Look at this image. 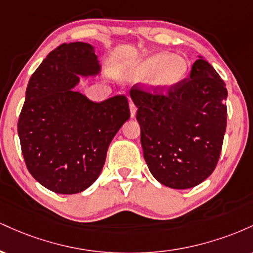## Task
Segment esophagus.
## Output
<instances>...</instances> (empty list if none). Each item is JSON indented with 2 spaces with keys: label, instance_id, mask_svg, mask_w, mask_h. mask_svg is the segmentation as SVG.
<instances>
[{
  "label": "esophagus",
  "instance_id": "esophagus-1",
  "mask_svg": "<svg viewBox=\"0 0 253 253\" xmlns=\"http://www.w3.org/2000/svg\"><path fill=\"white\" fill-rule=\"evenodd\" d=\"M129 110H130V117L134 118L135 114H136V107H135V104L133 103V102L129 103Z\"/></svg>",
  "mask_w": 253,
  "mask_h": 253
}]
</instances>
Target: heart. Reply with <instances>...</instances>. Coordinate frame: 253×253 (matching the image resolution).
<instances>
[{"label":"heart","instance_id":"heart-1","mask_svg":"<svg viewBox=\"0 0 253 253\" xmlns=\"http://www.w3.org/2000/svg\"><path fill=\"white\" fill-rule=\"evenodd\" d=\"M188 69L189 65L183 57L161 52L132 63L127 74L129 80L135 82L150 78L151 86L156 91L164 94L184 81Z\"/></svg>","mask_w":253,"mask_h":253}]
</instances>
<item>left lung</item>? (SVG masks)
<instances>
[{
  "label": "left lung",
  "instance_id": "left-lung-1",
  "mask_svg": "<svg viewBox=\"0 0 253 253\" xmlns=\"http://www.w3.org/2000/svg\"><path fill=\"white\" fill-rule=\"evenodd\" d=\"M140 125L144 158L152 176L172 189H189L210 177L221 152L227 121L226 84L201 56L190 78L168 91L130 89Z\"/></svg>",
  "mask_w": 253,
  "mask_h": 253
}]
</instances>
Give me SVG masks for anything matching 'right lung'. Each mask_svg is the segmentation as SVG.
Returning <instances> with one entry per match:
<instances>
[{"label":"right lung","mask_w":253,"mask_h":253,"mask_svg":"<svg viewBox=\"0 0 253 253\" xmlns=\"http://www.w3.org/2000/svg\"><path fill=\"white\" fill-rule=\"evenodd\" d=\"M101 65L86 42L58 46L32 75L17 124L26 167L57 194H77L97 179L107 150L130 117L117 95L92 102L75 90L80 76H96Z\"/></svg>","instance_id":"right-lung-1"}]
</instances>
